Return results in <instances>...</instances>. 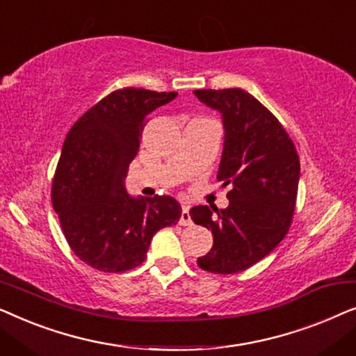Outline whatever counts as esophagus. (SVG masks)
I'll list each match as a JSON object with an SVG mask.
<instances>
[{
  "mask_svg": "<svg viewBox=\"0 0 356 356\" xmlns=\"http://www.w3.org/2000/svg\"><path fill=\"white\" fill-rule=\"evenodd\" d=\"M179 225H183V227L193 225L191 213H189V207H188V206H183V209H181V217H179Z\"/></svg>",
  "mask_w": 356,
  "mask_h": 356,
  "instance_id": "34e87169",
  "label": "esophagus"
}]
</instances>
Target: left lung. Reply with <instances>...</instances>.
<instances>
[{"mask_svg":"<svg viewBox=\"0 0 356 356\" xmlns=\"http://www.w3.org/2000/svg\"><path fill=\"white\" fill-rule=\"evenodd\" d=\"M194 95L222 115L225 138L217 179L230 186L227 209L189 211L193 222L213 235L197 266L212 274H236L269 254L289 232L300 159L279 120L248 92L209 89Z\"/></svg>","mask_w":356,"mask_h":356,"instance_id":"left-lung-1","label":"left lung"}]
</instances>
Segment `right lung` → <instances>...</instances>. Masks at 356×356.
Returning a JSON list of instances; mask_svg holds the SVG:
<instances>
[{"mask_svg": "<svg viewBox=\"0 0 356 356\" xmlns=\"http://www.w3.org/2000/svg\"><path fill=\"white\" fill-rule=\"evenodd\" d=\"M177 95L134 87L115 90L66 136L51 202L71 250L97 270L134 269L145 261L155 233L181 217L172 196L133 197L124 188L149 115Z\"/></svg>", "mask_w": 356, "mask_h": 356, "instance_id": "add662e5", "label": "right lung"}]
</instances>
